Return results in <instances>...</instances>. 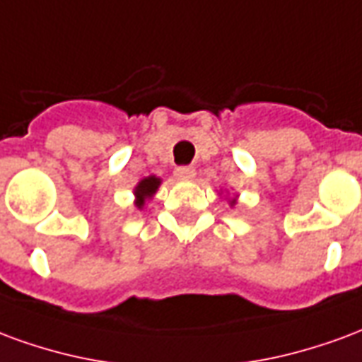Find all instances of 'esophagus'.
Segmentation results:
<instances>
[{
	"label": "esophagus",
	"mask_w": 362,
	"mask_h": 362,
	"mask_svg": "<svg viewBox=\"0 0 362 362\" xmlns=\"http://www.w3.org/2000/svg\"><path fill=\"white\" fill-rule=\"evenodd\" d=\"M194 175H197V170L191 168V165H183V168H177V170H175V177L181 179V181H189V179H192Z\"/></svg>",
	"instance_id": "34e87169"
}]
</instances>
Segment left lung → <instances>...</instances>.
I'll return each instance as SVG.
<instances>
[{"label":"left lung","instance_id":"left-lung-1","mask_svg":"<svg viewBox=\"0 0 362 362\" xmlns=\"http://www.w3.org/2000/svg\"><path fill=\"white\" fill-rule=\"evenodd\" d=\"M237 199H239V194H233V197H231V199L228 200V204H229V206H231V208L235 206V204H237Z\"/></svg>","mask_w":362,"mask_h":362}]
</instances>
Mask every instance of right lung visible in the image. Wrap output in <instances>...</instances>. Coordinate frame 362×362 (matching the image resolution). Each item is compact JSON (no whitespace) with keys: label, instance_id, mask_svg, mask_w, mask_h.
Segmentation results:
<instances>
[{"label":"right lung","instance_id":"add662e5","mask_svg":"<svg viewBox=\"0 0 362 362\" xmlns=\"http://www.w3.org/2000/svg\"><path fill=\"white\" fill-rule=\"evenodd\" d=\"M160 185H162V179L156 177V175H148V177L141 179L136 187L133 189L134 194V206L142 210V208L146 206V202L152 200V197L156 194V191L160 189Z\"/></svg>","mask_w":362,"mask_h":362}]
</instances>
